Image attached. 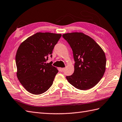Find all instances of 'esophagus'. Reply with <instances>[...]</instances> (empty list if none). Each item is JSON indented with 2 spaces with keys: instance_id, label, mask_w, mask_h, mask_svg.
<instances>
[{
  "instance_id": "esophagus-1",
  "label": "esophagus",
  "mask_w": 122,
  "mask_h": 122,
  "mask_svg": "<svg viewBox=\"0 0 122 122\" xmlns=\"http://www.w3.org/2000/svg\"><path fill=\"white\" fill-rule=\"evenodd\" d=\"M64 68H60V71L61 72H63L64 71Z\"/></svg>"
}]
</instances>
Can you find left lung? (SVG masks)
<instances>
[{
    "mask_svg": "<svg viewBox=\"0 0 122 122\" xmlns=\"http://www.w3.org/2000/svg\"><path fill=\"white\" fill-rule=\"evenodd\" d=\"M62 37L72 48L75 61L74 72L66 76L67 80L77 89L92 88L105 72V53L92 38L82 33H66Z\"/></svg>",
    "mask_w": 122,
    "mask_h": 122,
    "instance_id": "8db88e82",
    "label": "left lung"
}]
</instances>
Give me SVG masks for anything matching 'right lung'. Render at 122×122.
Returning <instances> with one entry per match:
<instances>
[{
	"mask_svg": "<svg viewBox=\"0 0 122 122\" xmlns=\"http://www.w3.org/2000/svg\"><path fill=\"white\" fill-rule=\"evenodd\" d=\"M62 35L37 33L20 45L15 56L16 75L27 92L34 95L46 92L51 86L58 70L51 62L52 50Z\"/></svg>",
	"mask_w": 122,
	"mask_h": 122,
	"instance_id": "right-lung-1",
	"label": "right lung"
}]
</instances>
